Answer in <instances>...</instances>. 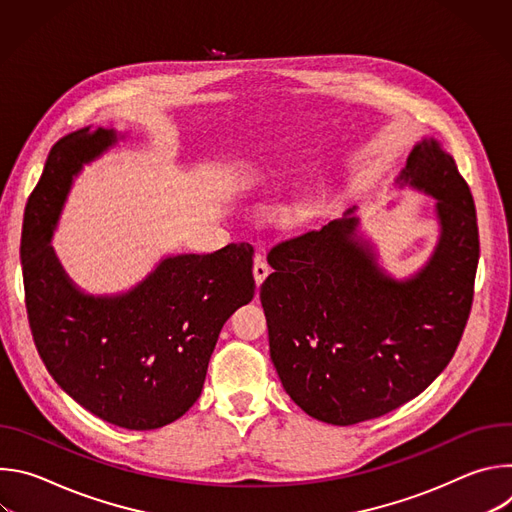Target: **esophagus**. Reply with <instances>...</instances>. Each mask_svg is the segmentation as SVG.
Wrapping results in <instances>:
<instances>
[{
  "label": "esophagus",
  "mask_w": 512,
  "mask_h": 512,
  "mask_svg": "<svg viewBox=\"0 0 512 512\" xmlns=\"http://www.w3.org/2000/svg\"><path fill=\"white\" fill-rule=\"evenodd\" d=\"M267 275H269V265H267V261H265L263 255H257V257H255V263H253V277H255L257 287L265 281Z\"/></svg>",
  "instance_id": "esophagus-1"
}]
</instances>
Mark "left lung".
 Wrapping results in <instances>:
<instances>
[{
  "mask_svg": "<svg viewBox=\"0 0 512 512\" xmlns=\"http://www.w3.org/2000/svg\"><path fill=\"white\" fill-rule=\"evenodd\" d=\"M433 198L437 241L405 277L381 261L356 206L279 243L261 285L269 354L285 393L310 417L354 425L423 393L452 360L470 316L480 257L476 210L454 158L421 137L395 178Z\"/></svg>",
  "mask_w": 512,
  "mask_h": 512,
  "instance_id": "left-lung-1",
  "label": "left lung"
}]
</instances>
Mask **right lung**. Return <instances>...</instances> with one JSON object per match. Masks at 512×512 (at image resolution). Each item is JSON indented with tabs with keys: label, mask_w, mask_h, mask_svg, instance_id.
Instances as JSON below:
<instances>
[{
	"label": "right lung",
	"mask_w": 512,
	"mask_h": 512,
	"mask_svg": "<svg viewBox=\"0 0 512 512\" xmlns=\"http://www.w3.org/2000/svg\"><path fill=\"white\" fill-rule=\"evenodd\" d=\"M129 133L83 127L48 156L24 218L22 269L32 336L60 389L117 427L150 431L200 397L225 322L255 296L253 247L164 255L117 294H87L50 243L72 184Z\"/></svg>",
	"instance_id": "obj_1"
}]
</instances>
